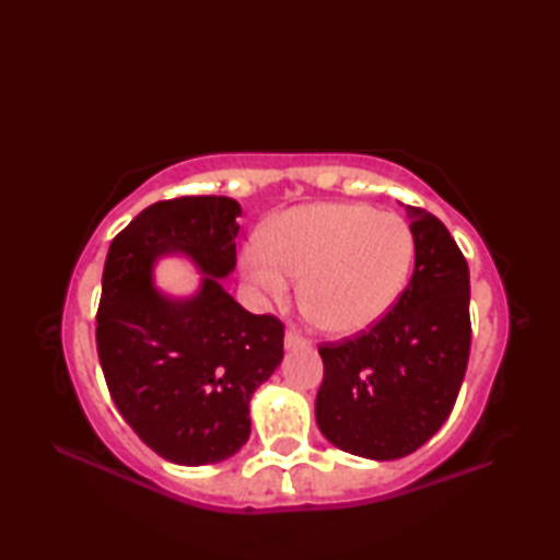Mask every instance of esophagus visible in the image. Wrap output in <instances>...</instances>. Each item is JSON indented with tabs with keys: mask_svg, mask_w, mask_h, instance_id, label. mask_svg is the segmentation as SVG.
<instances>
[{
	"mask_svg": "<svg viewBox=\"0 0 560 560\" xmlns=\"http://www.w3.org/2000/svg\"><path fill=\"white\" fill-rule=\"evenodd\" d=\"M305 343L307 341L295 329H289L287 335H283V347H287V349H301V347H305Z\"/></svg>",
	"mask_w": 560,
	"mask_h": 560,
	"instance_id": "34e87169",
	"label": "esophagus"
}]
</instances>
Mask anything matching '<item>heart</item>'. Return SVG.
Returning <instances> with one entry per match:
<instances>
[{"label": "heart", "mask_w": 560, "mask_h": 560, "mask_svg": "<svg viewBox=\"0 0 560 560\" xmlns=\"http://www.w3.org/2000/svg\"><path fill=\"white\" fill-rule=\"evenodd\" d=\"M413 235L397 213L368 205L323 201L289 209L243 257L249 287L287 301L301 279V307L335 337H351L380 323L407 287Z\"/></svg>", "instance_id": "obj_1"}]
</instances>
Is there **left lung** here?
I'll return each mask as SVG.
<instances>
[{
    "mask_svg": "<svg viewBox=\"0 0 560 560\" xmlns=\"http://www.w3.org/2000/svg\"><path fill=\"white\" fill-rule=\"evenodd\" d=\"M413 273L395 307L365 331L323 343L315 419L331 445L399 459L447 421L469 361V267L433 213L407 207Z\"/></svg>",
    "mask_w": 560,
    "mask_h": 560,
    "instance_id": "left-lung-1",
    "label": "left lung"
}]
</instances>
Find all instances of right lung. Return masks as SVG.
<instances>
[{
    "mask_svg": "<svg viewBox=\"0 0 560 560\" xmlns=\"http://www.w3.org/2000/svg\"><path fill=\"white\" fill-rule=\"evenodd\" d=\"M231 197H177L147 207L105 257L96 343L110 397L163 459L199 467L249 438V399L283 359V325L253 315L221 287L235 269ZM183 254L202 273L185 300L152 283L155 261Z\"/></svg>",
    "mask_w": 560,
    "mask_h": 560,
    "instance_id": "obj_1",
    "label": "right lung"
}]
</instances>
